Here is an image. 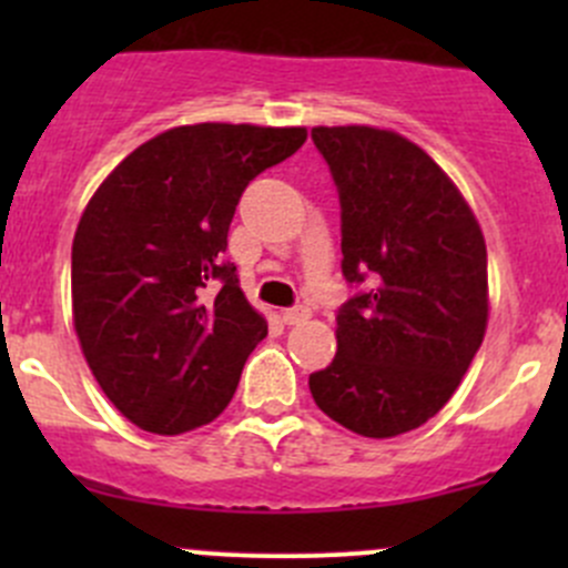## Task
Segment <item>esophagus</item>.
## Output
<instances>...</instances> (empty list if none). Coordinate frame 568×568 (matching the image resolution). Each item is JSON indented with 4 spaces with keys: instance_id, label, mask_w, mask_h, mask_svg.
Segmentation results:
<instances>
[{
    "instance_id": "1",
    "label": "esophagus",
    "mask_w": 568,
    "mask_h": 568,
    "mask_svg": "<svg viewBox=\"0 0 568 568\" xmlns=\"http://www.w3.org/2000/svg\"><path fill=\"white\" fill-rule=\"evenodd\" d=\"M280 318H283L285 324H302V321L311 318V311H307L305 305H296V307H288V311L280 313Z\"/></svg>"
}]
</instances>
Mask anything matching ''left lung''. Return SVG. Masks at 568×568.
<instances>
[{
	"instance_id": "8db88e82",
	"label": "left lung",
	"mask_w": 568,
	"mask_h": 568,
	"mask_svg": "<svg viewBox=\"0 0 568 568\" xmlns=\"http://www.w3.org/2000/svg\"><path fill=\"white\" fill-rule=\"evenodd\" d=\"M341 200L337 352L311 374L318 409L387 439L437 415L467 374L489 318L486 244L459 189L395 131H311Z\"/></svg>"
}]
</instances>
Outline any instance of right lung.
<instances>
[{
    "label": "right lung",
    "instance_id": "obj_1",
    "mask_svg": "<svg viewBox=\"0 0 568 568\" xmlns=\"http://www.w3.org/2000/svg\"><path fill=\"white\" fill-rule=\"evenodd\" d=\"M305 140V129L178 125L129 153L84 209L73 326L101 390L142 432H192L231 404L268 329L225 261L227 231L252 178Z\"/></svg>",
    "mask_w": 568,
    "mask_h": 568
}]
</instances>
